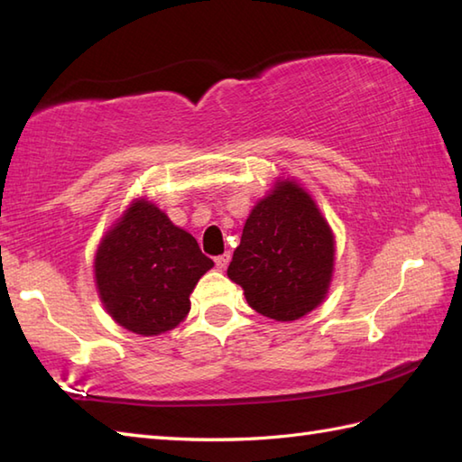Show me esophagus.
Returning a JSON list of instances; mask_svg holds the SVG:
<instances>
[{
	"label": "esophagus",
	"mask_w": 462,
	"mask_h": 462,
	"mask_svg": "<svg viewBox=\"0 0 462 462\" xmlns=\"http://www.w3.org/2000/svg\"><path fill=\"white\" fill-rule=\"evenodd\" d=\"M214 263H216V268H218V270H226V268H228V263H230V254L226 252V254H222V256L214 258Z\"/></svg>",
	"instance_id": "1"
}]
</instances>
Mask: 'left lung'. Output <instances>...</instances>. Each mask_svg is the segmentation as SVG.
Returning <instances> with one entry per match:
<instances>
[{
    "instance_id": "1",
    "label": "left lung",
    "mask_w": 462,
    "mask_h": 462,
    "mask_svg": "<svg viewBox=\"0 0 462 462\" xmlns=\"http://www.w3.org/2000/svg\"><path fill=\"white\" fill-rule=\"evenodd\" d=\"M336 238L316 200L293 179H278L254 206L234 250L228 278L248 306L276 321H296L326 300Z\"/></svg>"
}]
</instances>
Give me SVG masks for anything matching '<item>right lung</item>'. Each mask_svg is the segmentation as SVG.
Returning a JSON list of instances; mask_svg holds the SVG:
<instances>
[{
	"label": "right lung",
	"instance_id": "right-lung-1",
	"mask_svg": "<svg viewBox=\"0 0 462 462\" xmlns=\"http://www.w3.org/2000/svg\"><path fill=\"white\" fill-rule=\"evenodd\" d=\"M212 266L192 234L151 200L136 199L99 242L95 283L119 326L152 337L184 321L192 290Z\"/></svg>",
	"mask_w": 462,
	"mask_h": 462
}]
</instances>
